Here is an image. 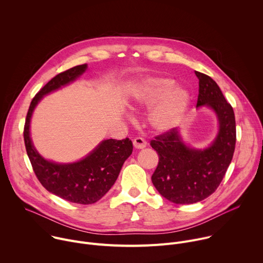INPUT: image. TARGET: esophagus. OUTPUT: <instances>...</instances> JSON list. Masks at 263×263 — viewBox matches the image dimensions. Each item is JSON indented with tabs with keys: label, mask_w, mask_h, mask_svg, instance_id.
Wrapping results in <instances>:
<instances>
[{
	"label": "esophagus",
	"mask_w": 263,
	"mask_h": 263,
	"mask_svg": "<svg viewBox=\"0 0 263 263\" xmlns=\"http://www.w3.org/2000/svg\"><path fill=\"white\" fill-rule=\"evenodd\" d=\"M133 145L136 148H143L146 146V141L142 137H136L133 139Z\"/></svg>",
	"instance_id": "1"
}]
</instances>
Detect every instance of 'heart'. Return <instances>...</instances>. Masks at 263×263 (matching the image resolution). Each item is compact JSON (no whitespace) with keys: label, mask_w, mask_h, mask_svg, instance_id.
Segmentation results:
<instances>
[{"label":"heart","mask_w":263,"mask_h":263,"mask_svg":"<svg viewBox=\"0 0 263 263\" xmlns=\"http://www.w3.org/2000/svg\"><path fill=\"white\" fill-rule=\"evenodd\" d=\"M174 86L175 81L170 78H143L130 93L135 108L156 106L149 116V123L159 132L180 126L190 107L189 92Z\"/></svg>","instance_id":"obj_1"}]
</instances>
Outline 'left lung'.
<instances>
[{
	"instance_id": "8db88e82",
	"label": "left lung",
	"mask_w": 263,
	"mask_h": 263,
	"mask_svg": "<svg viewBox=\"0 0 263 263\" xmlns=\"http://www.w3.org/2000/svg\"><path fill=\"white\" fill-rule=\"evenodd\" d=\"M199 79L197 107H210L218 119L219 130L204 149L187 146L177 128L168 130L149 144L159 156L152 182L159 194L175 204H194L212 195L231 163L236 142L235 116L216 82L195 71Z\"/></svg>"
}]
</instances>
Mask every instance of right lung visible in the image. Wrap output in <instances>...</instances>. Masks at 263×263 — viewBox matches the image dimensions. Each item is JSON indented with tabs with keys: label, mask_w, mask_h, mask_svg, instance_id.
I'll return each instance as SVG.
<instances>
[{
	"label": "right lung",
	"mask_w": 263,
	"mask_h": 263,
	"mask_svg": "<svg viewBox=\"0 0 263 263\" xmlns=\"http://www.w3.org/2000/svg\"><path fill=\"white\" fill-rule=\"evenodd\" d=\"M86 68L87 64L73 66L51 79L33 98L24 127L26 151L37 179L53 195L82 205L93 204L108 193L124 162L132 154V141L129 138L106 139L78 162L56 163L46 160L35 149L30 137V121L34 108L44 96L74 81Z\"/></svg>",
	"instance_id": "add662e5"
}]
</instances>
